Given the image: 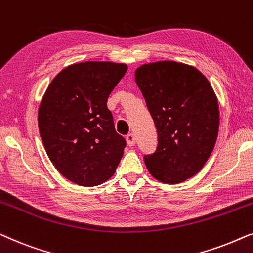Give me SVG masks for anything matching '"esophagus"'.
Returning a JSON list of instances; mask_svg holds the SVG:
<instances>
[{
    "mask_svg": "<svg viewBox=\"0 0 253 253\" xmlns=\"http://www.w3.org/2000/svg\"><path fill=\"white\" fill-rule=\"evenodd\" d=\"M126 142H127V144L129 145V147H133V145L135 144V136H134L133 133H129L127 135Z\"/></svg>",
    "mask_w": 253,
    "mask_h": 253,
    "instance_id": "1",
    "label": "esophagus"
}]
</instances>
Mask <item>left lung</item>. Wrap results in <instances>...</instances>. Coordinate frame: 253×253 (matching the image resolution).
I'll use <instances>...</instances> for the list:
<instances>
[{
	"label": "left lung",
	"instance_id": "obj_1",
	"mask_svg": "<svg viewBox=\"0 0 253 253\" xmlns=\"http://www.w3.org/2000/svg\"><path fill=\"white\" fill-rule=\"evenodd\" d=\"M135 81L158 134L157 150L144 157L149 173L167 184L196 175L219 131V104L211 84L196 67L173 60L143 64L135 71Z\"/></svg>",
	"mask_w": 253,
	"mask_h": 253
}]
</instances>
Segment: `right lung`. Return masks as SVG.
Listing matches in <instances>:
<instances>
[{
  "label": "right lung",
  "mask_w": 253,
  "mask_h": 253,
  "mask_svg": "<svg viewBox=\"0 0 253 253\" xmlns=\"http://www.w3.org/2000/svg\"><path fill=\"white\" fill-rule=\"evenodd\" d=\"M127 65L113 62L71 64L52 79L41 99L38 125L56 169L83 187L115 174L126 147L106 102Z\"/></svg>",
  "instance_id": "right-lung-1"
}]
</instances>
